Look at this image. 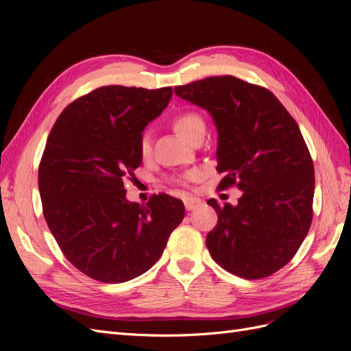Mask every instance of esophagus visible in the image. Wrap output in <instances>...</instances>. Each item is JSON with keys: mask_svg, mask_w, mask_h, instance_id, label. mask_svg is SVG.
Listing matches in <instances>:
<instances>
[{"mask_svg": "<svg viewBox=\"0 0 351 351\" xmlns=\"http://www.w3.org/2000/svg\"><path fill=\"white\" fill-rule=\"evenodd\" d=\"M199 205H200V199H197V197H187L184 200V206H186L187 210L196 209Z\"/></svg>", "mask_w": 351, "mask_h": 351, "instance_id": "esophagus-1", "label": "esophagus"}]
</instances>
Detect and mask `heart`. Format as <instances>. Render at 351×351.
Listing matches in <instances>:
<instances>
[{"mask_svg":"<svg viewBox=\"0 0 351 351\" xmlns=\"http://www.w3.org/2000/svg\"><path fill=\"white\" fill-rule=\"evenodd\" d=\"M173 127L174 130L183 136L184 139L192 141L195 136L199 133H205V121L202 119V115L196 111H182L177 115H174L173 119ZM139 152L143 159L149 158L152 154V143H151V136L147 132L142 133L139 137ZM204 177V171L200 168H192L189 169L187 173H184L182 177L176 180V183L182 184V186H190L192 183L199 182V180Z\"/></svg>","mask_w":351,"mask_h":351,"instance_id":"1","label":"heart"}]
</instances>
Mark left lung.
<instances>
[{
  "mask_svg": "<svg viewBox=\"0 0 351 351\" xmlns=\"http://www.w3.org/2000/svg\"><path fill=\"white\" fill-rule=\"evenodd\" d=\"M174 92L215 121L218 190L243 192L237 206L208 200L218 215L206 237L212 259L241 278L269 277L294 258L313 218L315 168L299 125L271 90L234 76Z\"/></svg>",
  "mask_w": 351,
  "mask_h": 351,
  "instance_id": "1",
  "label": "left lung"
}]
</instances>
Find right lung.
<instances>
[{
	"instance_id": "obj_1",
	"label": "right lung",
	"mask_w": 351,
	"mask_h": 351,
	"mask_svg": "<svg viewBox=\"0 0 351 351\" xmlns=\"http://www.w3.org/2000/svg\"><path fill=\"white\" fill-rule=\"evenodd\" d=\"M171 97V86H102L69 104L52 125L38 173L42 210L61 252L89 278L139 277L184 218L177 197L159 193L132 204L124 189L142 162L145 125Z\"/></svg>"
}]
</instances>
